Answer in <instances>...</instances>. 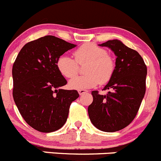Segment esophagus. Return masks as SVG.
Wrapping results in <instances>:
<instances>
[{"label": "esophagus", "instance_id": "34e87169", "mask_svg": "<svg viewBox=\"0 0 161 161\" xmlns=\"http://www.w3.org/2000/svg\"><path fill=\"white\" fill-rule=\"evenodd\" d=\"M88 92V91L85 89H79L78 90V93L80 94V96H82V95L85 94V93Z\"/></svg>", "mask_w": 161, "mask_h": 161}]
</instances>
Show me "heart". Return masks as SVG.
Here are the masks:
<instances>
[{
    "instance_id": "b5f03b06",
    "label": "heart",
    "mask_w": 161,
    "mask_h": 161,
    "mask_svg": "<svg viewBox=\"0 0 161 161\" xmlns=\"http://www.w3.org/2000/svg\"><path fill=\"white\" fill-rule=\"evenodd\" d=\"M75 60L67 55H62L57 60V68L65 78H73L78 73V64L88 62L85 68V75L76 76L69 81L74 89L93 88L99 83L105 85L113 76L115 62L106 49L94 43H85L73 52Z\"/></svg>"
}]
</instances>
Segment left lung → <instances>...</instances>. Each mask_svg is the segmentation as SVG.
I'll return each mask as SVG.
<instances>
[{"label":"left lung","mask_w":161,"mask_h":161,"mask_svg":"<svg viewBox=\"0 0 161 161\" xmlns=\"http://www.w3.org/2000/svg\"><path fill=\"white\" fill-rule=\"evenodd\" d=\"M111 49L117 56L113 76L103 90L92 91L93 101L88 112L92 123L104 132H115L126 127L136 117L146 89L147 67L136 50L114 39L99 44Z\"/></svg>","instance_id":"1"}]
</instances>
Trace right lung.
Here are the masks:
<instances>
[{
  "label": "right lung",
  "mask_w": 161,
  "mask_h": 161,
  "mask_svg": "<svg viewBox=\"0 0 161 161\" xmlns=\"http://www.w3.org/2000/svg\"><path fill=\"white\" fill-rule=\"evenodd\" d=\"M75 47L55 36H44L25 44L13 64L15 103L25 122L39 132L62 128L72 102L79 97L76 90L61 89L67 80L57 68L59 57Z\"/></svg>",
  "instance_id": "add662e5"
}]
</instances>
